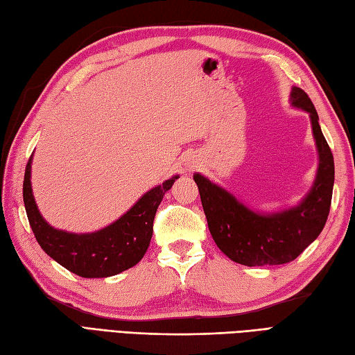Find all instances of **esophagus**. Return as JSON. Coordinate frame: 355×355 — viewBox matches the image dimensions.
I'll return each instance as SVG.
<instances>
[{"label":"esophagus","mask_w":355,"mask_h":355,"mask_svg":"<svg viewBox=\"0 0 355 355\" xmlns=\"http://www.w3.org/2000/svg\"><path fill=\"white\" fill-rule=\"evenodd\" d=\"M187 168H189V169H195V164H193V163H189V164H187Z\"/></svg>","instance_id":"1"}]
</instances>
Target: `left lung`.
<instances>
[{
	"label": "left lung",
	"mask_w": 355,
	"mask_h": 355,
	"mask_svg": "<svg viewBox=\"0 0 355 355\" xmlns=\"http://www.w3.org/2000/svg\"><path fill=\"white\" fill-rule=\"evenodd\" d=\"M290 105L310 116L319 157L311 189L296 206L259 212L200 172L193 173L215 244L233 262L247 267L281 266L294 261L320 235L328 220L334 158L322 134L318 111L304 89L291 87Z\"/></svg>",
	"instance_id": "left-lung-1"
}]
</instances>
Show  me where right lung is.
Masks as SVG:
<instances>
[{
	"instance_id": "obj_1",
	"label": "right lung",
	"mask_w": 355,
	"mask_h": 355,
	"mask_svg": "<svg viewBox=\"0 0 355 355\" xmlns=\"http://www.w3.org/2000/svg\"><path fill=\"white\" fill-rule=\"evenodd\" d=\"M32 160L28 158L22 184L27 218L37 244L51 259L80 277H110L134 267L145 256L158 206L180 175L164 180L135 201L130 210L103 229L73 233L55 229L44 220L32 191Z\"/></svg>"
}]
</instances>
